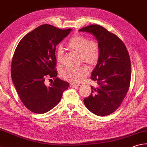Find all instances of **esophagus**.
<instances>
[{
  "label": "esophagus",
  "mask_w": 147,
  "mask_h": 147,
  "mask_svg": "<svg viewBox=\"0 0 147 147\" xmlns=\"http://www.w3.org/2000/svg\"><path fill=\"white\" fill-rule=\"evenodd\" d=\"M70 87H71V88H75V87L79 86L80 84H76V83L71 82V83H70Z\"/></svg>",
  "instance_id": "obj_1"
}]
</instances>
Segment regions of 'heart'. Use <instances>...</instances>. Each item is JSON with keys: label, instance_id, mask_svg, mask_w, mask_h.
I'll return each mask as SVG.
<instances>
[{"label": "heart", "instance_id": "b5f03b06", "mask_svg": "<svg viewBox=\"0 0 147 147\" xmlns=\"http://www.w3.org/2000/svg\"><path fill=\"white\" fill-rule=\"evenodd\" d=\"M68 48L79 54L80 59L91 66H94L98 63L100 56V47L99 43L95 40H90L86 36L76 34L68 40ZM57 62H62L63 50L62 47L59 46L56 52ZM90 69L86 65L76 68H67L62 71L61 76L66 80L74 82L82 81L89 74Z\"/></svg>", "mask_w": 147, "mask_h": 147}]
</instances>
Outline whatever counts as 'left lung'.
Here are the masks:
<instances>
[{"label":"left lung","mask_w":147,"mask_h":147,"mask_svg":"<svg viewBox=\"0 0 147 147\" xmlns=\"http://www.w3.org/2000/svg\"><path fill=\"white\" fill-rule=\"evenodd\" d=\"M79 31L93 34L100 47V56L91 77L98 84L91 86V93L84 103L93 114L109 115L120 106L129 90L131 78L129 52L117 36L99 25H90Z\"/></svg>","instance_id":"left-lung-1"}]
</instances>
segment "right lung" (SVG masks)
I'll return each instance as SVG.
<instances>
[{"label":"right lung","instance_id":"obj_1","mask_svg":"<svg viewBox=\"0 0 147 147\" xmlns=\"http://www.w3.org/2000/svg\"><path fill=\"white\" fill-rule=\"evenodd\" d=\"M71 29H60L49 24L38 27L18 44L11 63V78L19 97L27 109L43 114L60 102L69 83L57 77L56 46ZM47 78L54 82L46 86Z\"/></svg>","mask_w":147,"mask_h":147}]
</instances>
